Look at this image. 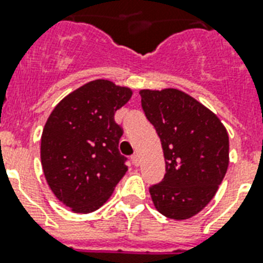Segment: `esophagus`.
Wrapping results in <instances>:
<instances>
[{
  "instance_id": "1",
  "label": "esophagus",
  "mask_w": 263,
  "mask_h": 263,
  "mask_svg": "<svg viewBox=\"0 0 263 263\" xmlns=\"http://www.w3.org/2000/svg\"><path fill=\"white\" fill-rule=\"evenodd\" d=\"M131 161H132V163H134V166H139V165H140V159H139L138 154H134V155H132Z\"/></svg>"
}]
</instances>
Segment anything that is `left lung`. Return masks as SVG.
<instances>
[{
  "instance_id": "obj_1",
  "label": "left lung",
  "mask_w": 263,
  "mask_h": 263,
  "mask_svg": "<svg viewBox=\"0 0 263 263\" xmlns=\"http://www.w3.org/2000/svg\"><path fill=\"white\" fill-rule=\"evenodd\" d=\"M139 95L166 162L163 180L150 187L154 205L168 219H189L208 205L227 173V129L215 113L178 89H144Z\"/></svg>"
}]
</instances>
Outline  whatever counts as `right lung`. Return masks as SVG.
Masks as SVG:
<instances>
[{
  "label": "right lung",
  "mask_w": 263,
  "mask_h": 263,
  "mask_svg": "<svg viewBox=\"0 0 263 263\" xmlns=\"http://www.w3.org/2000/svg\"><path fill=\"white\" fill-rule=\"evenodd\" d=\"M132 96L108 80L85 83L51 112L42 134L40 158L47 183L77 213L98 209L128 167L119 151L123 129L115 112Z\"/></svg>",
  "instance_id": "right-lung-1"
}]
</instances>
